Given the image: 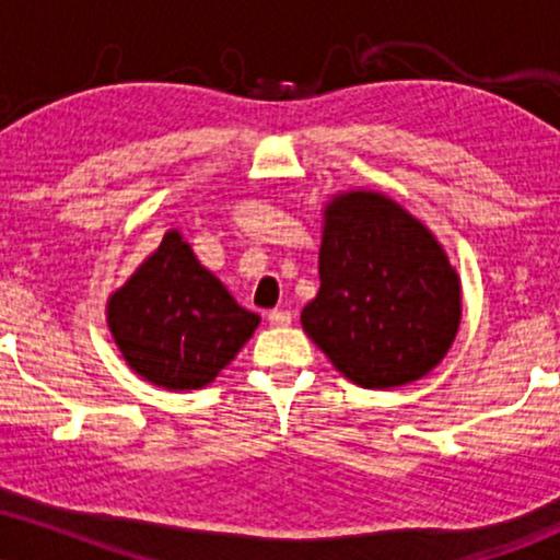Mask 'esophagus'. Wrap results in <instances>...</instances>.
<instances>
[{"label":"esophagus","instance_id":"obj_1","mask_svg":"<svg viewBox=\"0 0 560 560\" xmlns=\"http://www.w3.org/2000/svg\"><path fill=\"white\" fill-rule=\"evenodd\" d=\"M267 319L272 327H288L293 322V314L285 312V308H275V312L267 314Z\"/></svg>","mask_w":560,"mask_h":560}]
</instances>
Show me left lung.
Segmentation results:
<instances>
[{
  "mask_svg": "<svg viewBox=\"0 0 560 560\" xmlns=\"http://www.w3.org/2000/svg\"><path fill=\"white\" fill-rule=\"evenodd\" d=\"M462 322V280L444 246L389 195L348 189L322 210L319 291L303 332L345 378L395 389L431 374Z\"/></svg>",
  "mask_w": 560,
  "mask_h": 560,
  "instance_id": "8db88e82",
  "label": "left lung"
}]
</instances>
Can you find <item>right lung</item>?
I'll use <instances>...</instances> for the list:
<instances>
[{
    "label": "right lung",
    "mask_w": 560,
    "mask_h": 560,
    "mask_svg": "<svg viewBox=\"0 0 560 560\" xmlns=\"http://www.w3.org/2000/svg\"><path fill=\"white\" fill-rule=\"evenodd\" d=\"M106 322L129 369L168 392L202 389L259 327L186 244L165 231L119 291L108 295Z\"/></svg>",
    "instance_id": "obj_1"
}]
</instances>
